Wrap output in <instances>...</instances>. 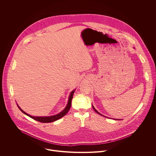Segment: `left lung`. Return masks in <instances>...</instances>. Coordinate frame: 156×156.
Here are the masks:
<instances>
[{
    "label": "left lung",
    "instance_id": "obj_1",
    "mask_svg": "<svg viewBox=\"0 0 156 156\" xmlns=\"http://www.w3.org/2000/svg\"><path fill=\"white\" fill-rule=\"evenodd\" d=\"M93 108H94V110H95V112H97V113H98V114H99V115H102V116H104V115H102V114H100V113H99V112H98V111H97V110H96V109H95V108H94V106H93ZM115 120H118V119H115ZM119 120H120V119H119Z\"/></svg>",
    "mask_w": 156,
    "mask_h": 156
}]
</instances>
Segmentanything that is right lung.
Masks as SVG:
<instances>
[{
  "mask_svg": "<svg viewBox=\"0 0 156 156\" xmlns=\"http://www.w3.org/2000/svg\"><path fill=\"white\" fill-rule=\"evenodd\" d=\"M75 91V90H73L70 94V96H69V101H68V103L67 104H66L65 108L62 111V112H60V113H58V114H56V115H51V116H46V117H34V116H31L29 114H28L27 113H26L25 111H23V110H22L20 107L19 105L17 104V106L19 108V109L22 112H23V114H25V115H28V117H31V119L35 120H37L39 122H42V123H50V122H53L54 121H56L60 119H61L62 117H63L64 115H65L66 114H67V112L69 111L70 107H71V104H72V98H73V94Z\"/></svg>",
  "mask_w": 156,
  "mask_h": 156,
  "instance_id": "add662e5",
  "label": "right lung"
}]
</instances>
